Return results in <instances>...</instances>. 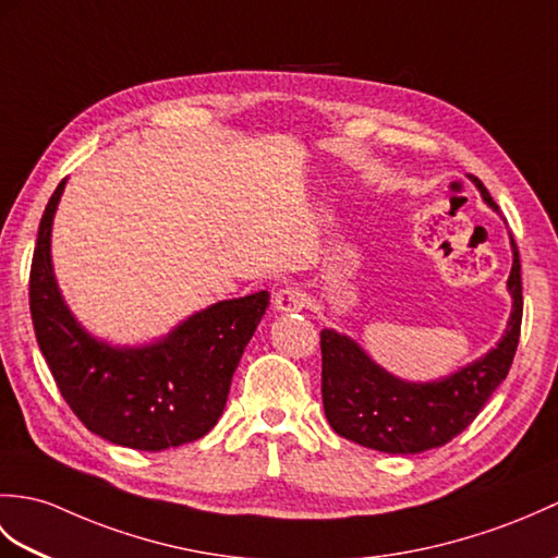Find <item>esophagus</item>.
Masks as SVG:
<instances>
[{"label": "esophagus", "instance_id": "obj_1", "mask_svg": "<svg viewBox=\"0 0 558 558\" xmlns=\"http://www.w3.org/2000/svg\"><path fill=\"white\" fill-rule=\"evenodd\" d=\"M274 306L280 311V314H294V311H302L306 306V292L294 288V284L282 288L274 296Z\"/></svg>", "mask_w": 558, "mask_h": 558}]
</instances>
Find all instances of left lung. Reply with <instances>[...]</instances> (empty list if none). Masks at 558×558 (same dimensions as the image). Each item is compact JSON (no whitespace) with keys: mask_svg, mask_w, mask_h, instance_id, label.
Returning <instances> with one entry per match:
<instances>
[{"mask_svg":"<svg viewBox=\"0 0 558 558\" xmlns=\"http://www.w3.org/2000/svg\"><path fill=\"white\" fill-rule=\"evenodd\" d=\"M483 202L499 214L481 180ZM513 266L507 280L511 316L495 349L473 364L430 383H411L385 371L356 340L338 330H320L323 409L330 427L344 439L385 454H421L447 445L469 427L492 392L507 378L521 338L523 288L521 258L511 238Z\"/></svg>","mask_w":558,"mask_h":558,"instance_id":"obj_1","label":"left lung"}]
</instances>
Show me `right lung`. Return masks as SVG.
I'll use <instances>...</instances> for the list:
<instances>
[{
    "mask_svg": "<svg viewBox=\"0 0 558 558\" xmlns=\"http://www.w3.org/2000/svg\"><path fill=\"white\" fill-rule=\"evenodd\" d=\"M66 178L51 194L31 266L35 338L77 418L113 445L163 451L204 437L226 409L232 373L268 308L266 290L192 314L166 338L116 347L71 314L51 266V223Z\"/></svg>",
    "mask_w": 558,
    "mask_h": 558,
    "instance_id": "right-lung-1",
    "label": "right lung"
}]
</instances>
